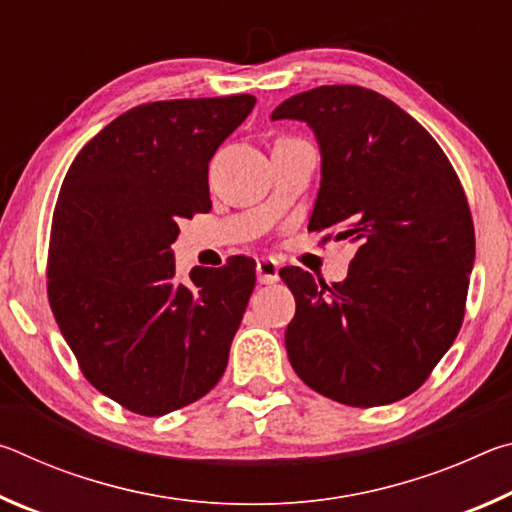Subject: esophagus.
Listing matches in <instances>:
<instances>
[{
	"label": "esophagus",
	"instance_id": "esophagus-1",
	"mask_svg": "<svg viewBox=\"0 0 512 512\" xmlns=\"http://www.w3.org/2000/svg\"><path fill=\"white\" fill-rule=\"evenodd\" d=\"M255 271H257L259 284H273V282H277V277H280L277 275V271H280V264H277L273 257H259Z\"/></svg>",
	"mask_w": 512,
	"mask_h": 512
}]
</instances>
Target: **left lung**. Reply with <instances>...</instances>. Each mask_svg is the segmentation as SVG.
I'll list each match as a JSON object with an SVG mask.
<instances>
[{
  "instance_id": "8db88e82",
  "label": "left lung",
  "mask_w": 512,
  "mask_h": 512,
  "mask_svg": "<svg viewBox=\"0 0 512 512\" xmlns=\"http://www.w3.org/2000/svg\"><path fill=\"white\" fill-rule=\"evenodd\" d=\"M271 119L305 121L318 140L309 230L334 228L359 246L348 277L329 287L298 266L280 271L296 298L284 334L291 366L334 402L402 400L452 348L465 316L474 225L461 180L418 121L359 85L300 92Z\"/></svg>"
}]
</instances>
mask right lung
Masks as SVG:
<instances>
[{
    "instance_id": "add662e5",
    "label": "right lung",
    "mask_w": 512,
    "mask_h": 512,
    "mask_svg": "<svg viewBox=\"0 0 512 512\" xmlns=\"http://www.w3.org/2000/svg\"><path fill=\"white\" fill-rule=\"evenodd\" d=\"M255 101L142 103L83 146L60 187L49 305L85 379L128 411L183 409L228 366L255 262L230 257L178 282L171 244L180 219L210 212L207 164Z\"/></svg>"
}]
</instances>
